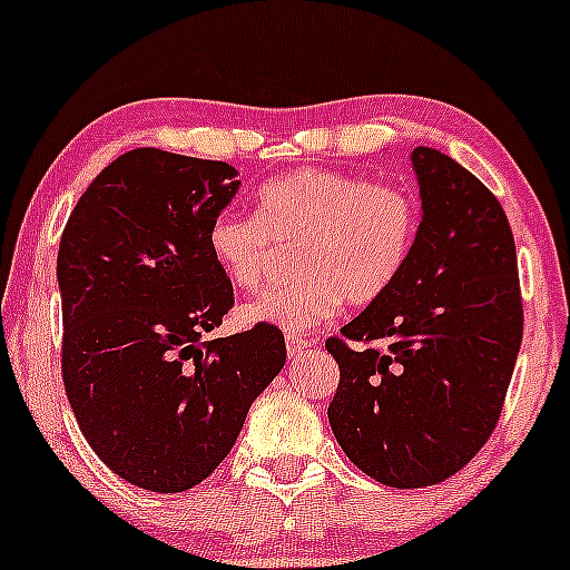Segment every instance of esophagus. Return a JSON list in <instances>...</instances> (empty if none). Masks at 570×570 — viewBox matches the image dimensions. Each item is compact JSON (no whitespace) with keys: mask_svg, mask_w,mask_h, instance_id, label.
<instances>
[{"mask_svg":"<svg viewBox=\"0 0 570 570\" xmlns=\"http://www.w3.org/2000/svg\"><path fill=\"white\" fill-rule=\"evenodd\" d=\"M285 342H287V357H293V361H296L302 353H306L309 347H315V342H309V338H304L298 334H287Z\"/></svg>","mask_w":570,"mask_h":570,"instance_id":"esophagus-1","label":"esophagus"}]
</instances>
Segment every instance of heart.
<instances>
[{
    "label": "heart",
    "instance_id": "heart-1",
    "mask_svg": "<svg viewBox=\"0 0 570 570\" xmlns=\"http://www.w3.org/2000/svg\"><path fill=\"white\" fill-rule=\"evenodd\" d=\"M420 232L417 199L401 185H374L331 169H296L261 185L258 215L220 213L207 228L217 266L253 291L298 247L302 277L268 287L242 309L253 325L302 334L334 317L344 298L371 304L401 277Z\"/></svg>",
    "mask_w": 570,
    "mask_h": 570
}]
</instances>
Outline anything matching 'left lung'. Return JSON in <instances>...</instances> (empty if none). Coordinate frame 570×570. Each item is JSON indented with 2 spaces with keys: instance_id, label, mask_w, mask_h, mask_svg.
I'll return each instance as SVG.
<instances>
[{
  "instance_id": "obj_1",
  "label": "left lung",
  "mask_w": 570,
  "mask_h": 570,
  "mask_svg": "<svg viewBox=\"0 0 570 570\" xmlns=\"http://www.w3.org/2000/svg\"><path fill=\"white\" fill-rule=\"evenodd\" d=\"M412 166L423 220L409 264L325 342L338 363L331 431L363 474L399 490L444 482L482 450L522 342L503 207L433 147H414Z\"/></svg>"
}]
</instances>
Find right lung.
<instances>
[{
  "label": "right lung",
  "mask_w": 570,
  "mask_h": 570,
  "mask_svg": "<svg viewBox=\"0 0 570 570\" xmlns=\"http://www.w3.org/2000/svg\"><path fill=\"white\" fill-rule=\"evenodd\" d=\"M236 190L234 166L137 147L96 175L61 234L67 399L101 463L142 490L213 474L285 366L274 325L207 338L234 306L207 228Z\"/></svg>",
  "instance_id": "1"
}]
</instances>
